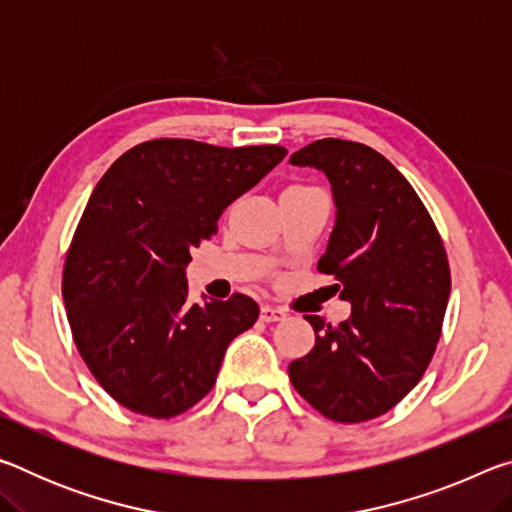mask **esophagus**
I'll return each mask as SVG.
<instances>
[{
  "mask_svg": "<svg viewBox=\"0 0 512 512\" xmlns=\"http://www.w3.org/2000/svg\"><path fill=\"white\" fill-rule=\"evenodd\" d=\"M259 318H262L264 323H277V320L287 318V311L280 307H273V305H264L262 309H259Z\"/></svg>",
  "mask_w": 512,
  "mask_h": 512,
  "instance_id": "1",
  "label": "esophagus"
}]
</instances>
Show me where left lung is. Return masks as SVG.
<instances>
[{
  "label": "left lung",
  "mask_w": 512,
  "mask_h": 512,
  "mask_svg": "<svg viewBox=\"0 0 512 512\" xmlns=\"http://www.w3.org/2000/svg\"><path fill=\"white\" fill-rule=\"evenodd\" d=\"M289 162L332 185L336 221L318 271L352 305L336 327L307 316L316 343L289 363V379L329 420H372L418 384L436 352L452 287L443 239L409 180L370 146L327 137Z\"/></svg>",
  "instance_id": "1"
}]
</instances>
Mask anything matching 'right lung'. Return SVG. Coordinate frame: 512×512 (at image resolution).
Masks as SVG:
<instances>
[{"label": "right lung", "mask_w": 512, "mask_h": 512, "mask_svg": "<svg viewBox=\"0 0 512 512\" xmlns=\"http://www.w3.org/2000/svg\"><path fill=\"white\" fill-rule=\"evenodd\" d=\"M284 155L275 144L151 140L103 173L67 250L63 300L83 361L121 406L151 418L192 409L230 341L255 325L244 293L192 305L185 268L225 207Z\"/></svg>", "instance_id": "1"}]
</instances>
